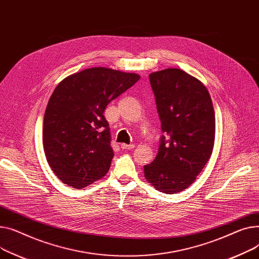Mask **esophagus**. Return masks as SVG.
I'll use <instances>...</instances> for the list:
<instances>
[{
    "instance_id": "1",
    "label": "esophagus",
    "mask_w": 259,
    "mask_h": 259,
    "mask_svg": "<svg viewBox=\"0 0 259 259\" xmlns=\"http://www.w3.org/2000/svg\"><path fill=\"white\" fill-rule=\"evenodd\" d=\"M135 146H136L135 144H124V143L121 144V148H122V149H127V150L135 148Z\"/></svg>"
}]
</instances>
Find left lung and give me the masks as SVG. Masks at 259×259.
I'll use <instances>...</instances> for the list:
<instances>
[{
    "label": "left lung",
    "instance_id": "obj_1",
    "mask_svg": "<svg viewBox=\"0 0 259 259\" xmlns=\"http://www.w3.org/2000/svg\"><path fill=\"white\" fill-rule=\"evenodd\" d=\"M163 135L155 160L144 165L145 179L171 194L189 187L211 157L215 116L206 87L180 69L149 74Z\"/></svg>",
    "mask_w": 259,
    "mask_h": 259
}]
</instances>
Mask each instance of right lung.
Returning a JSON list of instances; mask_svg holds the SVG:
<instances>
[{
	"label": "right lung",
	"mask_w": 259,
	"mask_h": 259,
	"mask_svg": "<svg viewBox=\"0 0 259 259\" xmlns=\"http://www.w3.org/2000/svg\"><path fill=\"white\" fill-rule=\"evenodd\" d=\"M140 79L135 73L90 68L60 81L46 108L42 144L56 177L76 189L101 179L114 157L108 104Z\"/></svg>",
	"instance_id": "add662e5"
}]
</instances>
